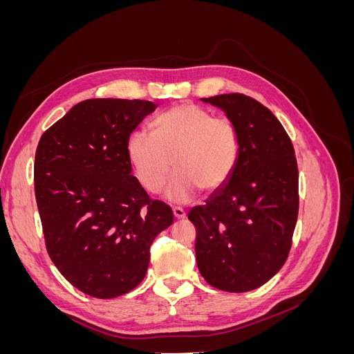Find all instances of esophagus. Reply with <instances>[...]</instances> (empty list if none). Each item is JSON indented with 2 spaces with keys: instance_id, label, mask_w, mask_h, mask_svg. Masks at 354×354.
<instances>
[{
  "instance_id": "obj_1",
  "label": "esophagus",
  "mask_w": 354,
  "mask_h": 354,
  "mask_svg": "<svg viewBox=\"0 0 354 354\" xmlns=\"http://www.w3.org/2000/svg\"><path fill=\"white\" fill-rule=\"evenodd\" d=\"M173 212H174V217L176 218H185L186 217V211L181 208V207H174Z\"/></svg>"
}]
</instances>
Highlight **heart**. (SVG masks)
Returning a JSON list of instances; mask_svg holds the SVG:
<instances>
[{
  "label": "heart",
  "mask_w": 354,
  "mask_h": 354,
  "mask_svg": "<svg viewBox=\"0 0 354 354\" xmlns=\"http://www.w3.org/2000/svg\"><path fill=\"white\" fill-rule=\"evenodd\" d=\"M134 174L149 194H158L173 168L178 173L167 196L187 202L201 189L216 192L227 183L241 155V136L227 116H214L202 106L183 103L153 121V131H134L128 140Z\"/></svg>",
  "instance_id": "heart-1"
}]
</instances>
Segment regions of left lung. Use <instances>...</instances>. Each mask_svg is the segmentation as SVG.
I'll use <instances>...</instances> for the list:
<instances>
[{"mask_svg": "<svg viewBox=\"0 0 354 354\" xmlns=\"http://www.w3.org/2000/svg\"><path fill=\"white\" fill-rule=\"evenodd\" d=\"M236 124L241 155L229 183L189 212L201 274L211 286L246 292L281 270L298 217V167L291 138L255 99L229 93L202 99Z\"/></svg>", "mask_w": 354, "mask_h": 354, "instance_id": "obj_1", "label": "left lung"}]
</instances>
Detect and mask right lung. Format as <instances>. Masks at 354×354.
<instances>
[{
	"label": "right lung",
	"instance_id": "add662e5",
	"mask_svg": "<svg viewBox=\"0 0 354 354\" xmlns=\"http://www.w3.org/2000/svg\"><path fill=\"white\" fill-rule=\"evenodd\" d=\"M156 104L88 99L41 136L35 199L46 248L75 288L95 298L124 295L143 281L151 245L173 224L131 176L128 140Z\"/></svg>",
	"mask_w": 354,
	"mask_h": 354
}]
</instances>
